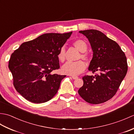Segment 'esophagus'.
<instances>
[{
	"instance_id": "obj_1",
	"label": "esophagus",
	"mask_w": 134,
	"mask_h": 134,
	"mask_svg": "<svg viewBox=\"0 0 134 134\" xmlns=\"http://www.w3.org/2000/svg\"><path fill=\"white\" fill-rule=\"evenodd\" d=\"M71 78L73 79H76L78 78V76H72Z\"/></svg>"
}]
</instances>
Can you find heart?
I'll list each match as a JSON object with an SVG mask.
<instances>
[{
  "mask_svg": "<svg viewBox=\"0 0 134 134\" xmlns=\"http://www.w3.org/2000/svg\"><path fill=\"white\" fill-rule=\"evenodd\" d=\"M72 45L76 49L81 52L78 59H82L85 61L89 60V55L86 52L87 49L86 42L83 40L78 39L72 42ZM65 48L62 47L60 49L58 55L59 60L63 62L65 60ZM86 69V65L82 60L75 62H67L62 67V72L65 74L69 75H76L81 73Z\"/></svg>",
  "mask_w": 134,
  "mask_h": 134,
  "instance_id": "heart-1",
  "label": "heart"
}]
</instances>
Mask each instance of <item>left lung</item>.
<instances>
[{
    "label": "left lung",
    "instance_id": "8db88e82",
    "mask_svg": "<svg viewBox=\"0 0 134 134\" xmlns=\"http://www.w3.org/2000/svg\"><path fill=\"white\" fill-rule=\"evenodd\" d=\"M89 40L93 52L89 70L94 76L85 75L79 96L90 104L103 103L115 95L128 70L127 58L119 44L97 30L79 32Z\"/></svg>",
    "mask_w": 134,
    "mask_h": 134
}]
</instances>
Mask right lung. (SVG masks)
I'll list each match as a JSON object with an SVG mask.
<instances>
[{
  "label": "right lung",
  "mask_w": 134,
  "mask_h": 134,
  "mask_svg": "<svg viewBox=\"0 0 134 134\" xmlns=\"http://www.w3.org/2000/svg\"><path fill=\"white\" fill-rule=\"evenodd\" d=\"M72 32L63 34L45 33L22 43L11 54L8 68L15 89L33 103L52 99L66 75L53 74L60 68L58 55Z\"/></svg>",
  "instance_id": "1"
}]
</instances>
